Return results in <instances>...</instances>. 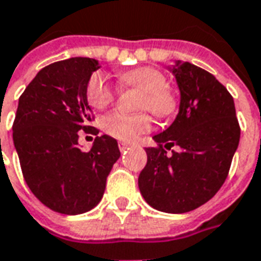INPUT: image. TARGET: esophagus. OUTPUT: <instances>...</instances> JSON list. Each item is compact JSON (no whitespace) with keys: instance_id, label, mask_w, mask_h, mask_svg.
I'll return each mask as SVG.
<instances>
[{"instance_id":"1","label":"esophagus","mask_w":261,"mask_h":261,"mask_svg":"<svg viewBox=\"0 0 261 261\" xmlns=\"http://www.w3.org/2000/svg\"><path fill=\"white\" fill-rule=\"evenodd\" d=\"M130 143H126V142H119V150L123 153V151H126L129 147H130Z\"/></svg>"}]
</instances>
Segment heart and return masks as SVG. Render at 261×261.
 <instances>
[{"mask_svg":"<svg viewBox=\"0 0 261 261\" xmlns=\"http://www.w3.org/2000/svg\"><path fill=\"white\" fill-rule=\"evenodd\" d=\"M122 87H132L142 91L139 107L149 110L157 118H166L175 111L177 101L167 88V80L162 71L153 67H140L119 74ZM87 101L95 110H104L115 98V88L111 86L102 73H95L87 84ZM107 134L122 140H132L150 129V119L146 114L110 112L102 119Z\"/></svg>","mask_w":261,"mask_h":261,"instance_id":"heart-1","label":"heart"}]
</instances>
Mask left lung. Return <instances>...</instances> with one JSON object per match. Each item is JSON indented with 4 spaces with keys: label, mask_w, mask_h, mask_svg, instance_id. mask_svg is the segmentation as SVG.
Returning a JSON list of instances; mask_svg holds the SVG:
<instances>
[{
    "label": "left lung",
    "mask_w": 261,
    "mask_h": 261,
    "mask_svg": "<svg viewBox=\"0 0 261 261\" xmlns=\"http://www.w3.org/2000/svg\"><path fill=\"white\" fill-rule=\"evenodd\" d=\"M180 90L174 122L153 136L139 174L140 194L154 210L184 214L204 205L226 180L240 139L232 95L204 68L175 60L169 66ZM173 145L178 152L167 156Z\"/></svg>",
    "instance_id": "8db88e82"
}]
</instances>
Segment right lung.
Listing matches in <instances>:
<instances>
[{
    "instance_id": "1",
    "label": "right lung",
    "mask_w": 261,
    "mask_h": 261,
    "mask_svg": "<svg viewBox=\"0 0 261 261\" xmlns=\"http://www.w3.org/2000/svg\"><path fill=\"white\" fill-rule=\"evenodd\" d=\"M99 63L71 57L51 63L35 75L19 98L14 145L28 187L50 210L79 215L97 206L107 177L121 156L118 142L97 136L90 151L79 146V130L88 126L92 111L87 84Z\"/></svg>"
}]
</instances>
